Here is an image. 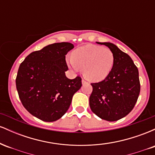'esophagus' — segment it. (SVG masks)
<instances>
[{"mask_svg": "<svg viewBox=\"0 0 155 155\" xmlns=\"http://www.w3.org/2000/svg\"><path fill=\"white\" fill-rule=\"evenodd\" d=\"M81 83H82V84H87V81L86 80H85V79H82V80H81Z\"/></svg>", "mask_w": 155, "mask_h": 155, "instance_id": "1", "label": "esophagus"}]
</instances>
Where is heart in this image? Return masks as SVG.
<instances>
[{
    "label": "heart",
    "instance_id": "b5f03b06",
    "mask_svg": "<svg viewBox=\"0 0 155 155\" xmlns=\"http://www.w3.org/2000/svg\"><path fill=\"white\" fill-rule=\"evenodd\" d=\"M67 63L75 71L81 68L84 76L89 81H100L111 72L114 56L107 47L88 44L73 51L71 59H68Z\"/></svg>",
    "mask_w": 155,
    "mask_h": 155
}]
</instances>
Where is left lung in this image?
Returning a JSON list of instances; mask_svg holds the SVG:
<instances>
[{"label": "left lung", "mask_w": 155, "mask_h": 155, "mask_svg": "<svg viewBox=\"0 0 155 155\" xmlns=\"http://www.w3.org/2000/svg\"><path fill=\"white\" fill-rule=\"evenodd\" d=\"M111 49L114 63L103 81L92 83L90 96L92 111L102 120L114 122L123 118L133 110L140 93L138 68L130 57L109 42H97Z\"/></svg>", "instance_id": "left-lung-1"}]
</instances>
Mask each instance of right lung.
<instances>
[{"instance_id": "add662e5", "label": "right lung", "mask_w": 155, "mask_h": 155, "mask_svg": "<svg viewBox=\"0 0 155 155\" xmlns=\"http://www.w3.org/2000/svg\"><path fill=\"white\" fill-rule=\"evenodd\" d=\"M74 46L68 42L49 44L26 57L20 64L16 86L26 110L39 120L54 122L66 113L81 78L68 79L65 55Z\"/></svg>"}]
</instances>
